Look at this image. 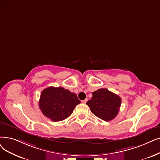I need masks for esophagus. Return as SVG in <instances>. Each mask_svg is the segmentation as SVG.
<instances>
[{
  "label": "esophagus",
  "instance_id": "34e87169",
  "mask_svg": "<svg viewBox=\"0 0 160 160\" xmlns=\"http://www.w3.org/2000/svg\"><path fill=\"white\" fill-rule=\"evenodd\" d=\"M88 99H84V100H83L82 102V103H84V104H86V102L88 101Z\"/></svg>",
  "mask_w": 160,
  "mask_h": 160
}]
</instances>
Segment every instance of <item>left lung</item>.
<instances>
[{
  "label": "left lung",
  "mask_w": 160,
  "mask_h": 160,
  "mask_svg": "<svg viewBox=\"0 0 160 160\" xmlns=\"http://www.w3.org/2000/svg\"><path fill=\"white\" fill-rule=\"evenodd\" d=\"M92 94V99L86 102L92 112L104 121L113 120L119 112L120 97L105 88L99 89Z\"/></svg>",
  "instance_id": "left-lung-1"
}]
</instances>
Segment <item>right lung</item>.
<instances>
[{"mask_svg":"<svg viewBox=\"0 0 160 160\" xmlns=\"http://www.w3.org/2000/svg\"><path fill=\"white\" fill-rule=\"evenodd\" d=\"M80 103L77 95L62 87H48L41 93L39 108L42 112L53 122L62 121L70 116Z\"/></svg>","mask_w":160,"mask_h":160,"instance_id":"1","label":"right lung"}]
</instances>
